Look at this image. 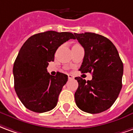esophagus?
<instances>
[{"instance_id":"34e87169","label":"esophagus","mask_w":133,"mask_h":133,"mask_svg":"<svg viewBox=\"0 0 133 133\" xmlns=\"http://www.w3.org/2000/svg\"><path fill=\"white\" fill-rule=\"evenodd\" d=\"M68 79L69 80H73L74 79V77L72 75H68Z\"/></svg>"}]
</instances>
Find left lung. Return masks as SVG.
I'll list each match as a JSON object with an SVG mask.
<instances>
[{"instance_id": "obj_1", "label": "left lung", "mask_w": 133, "mask_h": 133, "mask_svg": "<svg viewBox=\"0 0 133 133\" xmlns=\"http://www.w3.org/2000/svg\"><path fill=\"white\" fill-rule=\"evenodd\" d=\"M74 35L85 50L79 70L92 72L91 81L75 78L78 83L75 103L85 112L100 113L110 108L119 95L123 63L115 46L105 37L94 33Z\"/></svg>"}]
</instances>
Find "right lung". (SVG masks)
Segmentation results:
<instances>
[{
	"label": "right lung",
	"mask_w": 133,
	"mask_h": 133,
	"mask_svg": "<svg viewBox=\"0 0 133 133\" xmlns=\"http://www.w3.org/2000/svg\"><path fill=\"white\" fill-rule=\"evenodd\" d=\"M70 39H75L72 33L50 30L32 35L21 47L13 65L14 88L28 110L41 113L57 105L68 75L58 72L52 76L47 67L58 47Z\"/></svg>",
	"instance_id": "right-lung-1"
}]
</instances>
